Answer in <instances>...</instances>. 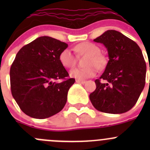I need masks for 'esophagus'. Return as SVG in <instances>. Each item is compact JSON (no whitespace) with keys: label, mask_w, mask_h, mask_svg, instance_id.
Instances as JSON below:
<instances>
[{"label":"esophagus","mask_w":150,"mask_h":150,"mask_svg":"<svg viewBox=\"0 0 150 150\" xmlns=\"http://www.w3.org/2000/svg\"><path fill=\"white\" fill-rule=\"evenodd\" d=\"M86 81H81V80H76V83H78L84 84V83H86Z\"/></svg>","instance_id":"34e87169"}]
</instances>
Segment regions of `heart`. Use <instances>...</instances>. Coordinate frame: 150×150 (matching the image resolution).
Listing matches in <instances>:
<instances>
[{
    "label": "heart",
    "mask_w": 150,
    "mask_h": 150,
    "mask_svg": "<svg viewBox=\"0 0 150 150\" xmlns=\"http://www.w3.org/2000/svg\"><path fill=\"white\" fill-rule=\"evenodd\" d=\"M75 51L79 54L87 55L85 65L82 69L75 68L71 69L69 75L77 80H85L95 76L96 68L104 69L107 64V59L100 53V48L96 44L89 42L79 43L75 46ZM59 60L61 64L65 68H72L75 65L76 59L70 49L65 48L59 55Z\"/></svg>",
    "instance_id": "1"
}]
</instances>
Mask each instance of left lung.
<instances>
[{"label":"left lung","mask_w":150,"mask_h":150,"mask_svg":"<svg viewBox=\"0 0 150 150\" xmlns=\"http://www.w3.org/2000/svg\"><path fill=\"white\" fill-rule=\"evenodd\" d=\"M102 43L109 61L96 88L89 96L99 111L121 114L131 110L145 86L146 66L142 50L134 41L116 30H107L93 40ZM150 69V67H149Z\"/></svg>","instance_id":"8db88e82"}]
</instances>
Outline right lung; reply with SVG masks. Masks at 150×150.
<instances>
[{
  "instance_id": "add662e5",
  "label": "right lung",
  "mask_w": 150,
  "mask_h": 150,
  "mask_svg": "<svg viewBox=\"0 0 150 150\" xmlns=\"http://www.w3.org/2000/svg\"><path fill=\"white\" fill-rule=\"evenodd\" d=\"M64 42L41 36L23 46L10 69L12 96L22 111L33 118L44 119L59 112L65 105L74 78L59 60ZM64 79L61 83L57 79Z\"/></svg>"
}]
</instances>
